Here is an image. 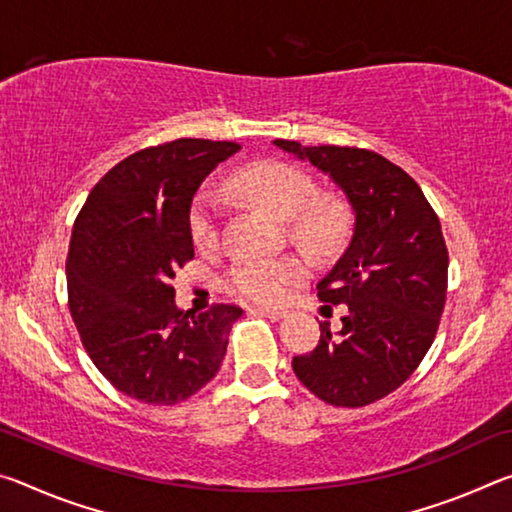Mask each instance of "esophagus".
Masks as SVG:
<instances>
[{
    "label": "esophagus",
    "mask_w": 512,
    "mask_h": 512,
    "mask_svg": "<svg viewBox=\"0 0 512 512\" xmlns=\"http://www.w3.org/2000/svg\"><path fill=\"white\" fill-rule=\"evenodd\" d=\"M250 311H255V314H262L271 320H282L287 316V311L284 309H271V307H250Z\"/></svg>",
    "instance_id": "34e87169"
}]
</instances>
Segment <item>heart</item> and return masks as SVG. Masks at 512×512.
I'll return each mask as SVG.
<instances>
[{"label": "heart", "instance_id": "heart-1", "mask_svg": "<svg viewBox=\"0 0 512 512\" xmlns=\"http://www.w3.org/2000/svg\"><path fill=\"white\" fill-rule=\"evenodd\" d=\"M232 189L239 198L259 210L287 221L289 237L316 255H327L343 244L348 235V210L332 196L316 194V183L287 162H255L232 176ZM219 201L201 189L189 205V237L196 248H212L219 239ZM307 275L298 257L244 259L232 266L228 289L244 300L273 305L287 296L293 284Z\"/></svg>", "mask_w": 512, "mask_h": 512}]
</instances>
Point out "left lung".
Returning <instances> with one entry per match:
<instances>
[{"label":"left lung","mask_w":512,"mask_h":512,"mask_svg":"<svg viewBox=\"0 0 512 512\" xmlns=\"http://www.w3.org/2000/svg\"><path fill=\"white\" fill-rule=\"evenodd\" d=\"M309 160L348 196L352 241L318 282V298L343 305L341 332L320 323V341L293 357L318 400L366 406L400 388L436 339L447 296V246L418 183L391 160L357 146L275 140Z\"/></svg>","instance_id":"1"}]
</instances>
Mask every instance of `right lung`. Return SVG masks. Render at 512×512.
I'll list each match as a JSON object with an SVG mask.
<instances>
[{
	"instance_id": "obj_1",
	"label": "right lung",
	"mask_w": 512,
	"mask_h": 512,
	"mask_svg": "<svg viewBox=\"0 0 512 512\" xmlns=\"http://www.w3.org/2000/svg\"><path fill=\"white\" fill-rule=\"evenodd\" d=\"M235 142L180 137L115 164L74 221L67 298L85 352L137 402L187 400L221 368L235 305L180 311L171 280L194 259L189 205Z\"/></svg>"
}]
</instances>
